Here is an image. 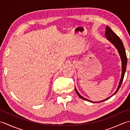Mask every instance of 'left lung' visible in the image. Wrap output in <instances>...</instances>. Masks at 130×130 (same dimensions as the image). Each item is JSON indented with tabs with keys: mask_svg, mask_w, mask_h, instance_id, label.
Wrapping results in <instances>:
<instances>
[{
	"mask_svg": "<svg viewBox=\"0 0 130 130\" xmlns=\"http://www.w3.org/2000/svg\"><path fill=\"white\" fill-rule=\"evenodd\" d=\"M106 37L107 39L110 42H111L113 44V45L116 46V47L117 48V49L118 51V52H119V54L120 55L121 60H122V75H121V78L120 80L119 85H118L117 89L116 91V92L113 94L112 96H112L118 92V90H119V89L121 86V84H122V81L123 80V78H124V76H125V74L126 70L127 56H126L125 49V48H124V46L123 45L122 41H121L120 38L118 37V36L115 34V33H114V32L111 29V28L109 27L108 26H107L106 28ZM75 91H76V94H78V95L79 96L80 98H81L83 99H84V100H85V101L92 102L89 100H88V99H87L86 98H84V97H83L82 96H81L79 94V93H78V91L76 90V89H75ZM111 96H109V97H111ZM109 97H108L106 99H104L103 101H101V102L107 100V99L109 98ZM97 103H98V102H97Z\"/></svg>",
	"mask_w": 130,
	"mask_h": 130,
	"instance_id": "left-lung-1",
	"label": "left lung"
}]
</instances>
